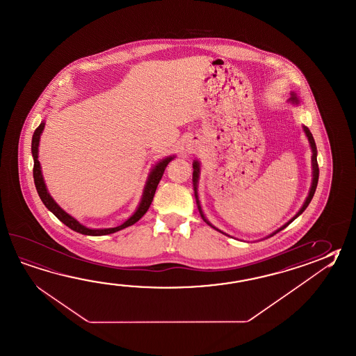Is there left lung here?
Returning <instances> with one entry per match:
<instances>
[{
  "label": "left lung",
  "instance_id": "8db88e82",
  "mask_svg": "<svg viewBox=\"0 0 356 356\" xmlns=\"http://www.w3.org/2000/svg\"><path fill=\"white\" fill-rule=\"evenodd\" d=\"M291 102L293 104H298V99L296 97V95H291ZM305 134H307V137H308V140H309V143H311V147H312V166H313V180H312V186H311V191H309V194H308V197L305 199V204H303V207L300 208V211H298L297 214H296V217L291 219V222H288L286 225H284L280 229H277L276 232L273 233L271 236H274L275 233L279 232V231H282L284 229L286 225L291 223L296 218L299 217L303 211H305V208L309 205L311 203V200H312L313 195H314V191H316V188H317V184H318V176H319V170H318V162H317V148H316V143H314V139H313L312 133L309 131V129L305 127ZM193 167H194V172H193V181H194V186H195V196H196V203H197V208H199V211H200V216L203 217L204 220L207 222V219L204 218L203 211H202V208H200V205H199V200H197V195H196V181H197V177H199V162L195 161L194 163H193ZM208 225H211L209 222H207Z\"/></svg>",
  "mask_w": 356,
  "mask_h": 356
}]
</instances>
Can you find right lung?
<instances>
[{"label":"right lung","mask_w":356,"mask_h":356,"mask_svg":"<svg viewBox=\"0 0 356 356\" xmlns=\"http://www.w3.org/2000/svg\"><path fill=\"white\" fill-rule=\"evenodd\" d=\"M44 129V123L40 124L38 127L34 136L31 139V153H33V159H34V167H33V176H34V182H35V188H37L38 194L40 196L42 202L44 205L49 209V211L58 218L62 223H65L67 227H70L74 232L82 233V234H88V236H104V234H110V233H115L123 228H127L129 225H134L136 222H138L140 218L143 217L145 211H148L149 205L152 203L153 196L157 189V185L162 179V175L165 172L168 162L172 160L174 157H167L165 160L161 161L160 163H157V166L154 167L152 172L149 175L147 184H145V191H143V196H142V202L139 204L138 209L131 216L127 222H124L123 225L119 227H114V228H106V229H90L88 227L79 223L74 218L71 217L70 214H67L63 209H60L58 204L56 203L51 196L48 194V190L45 188L44 184L43 176H42V171H40V163L38 161V145H39V138L40 134Z\"/></svg>","instance_id":"obj_1"}]
</instances>
